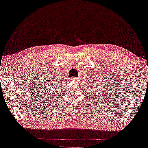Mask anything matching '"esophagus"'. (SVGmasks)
I'll use <instances>...</instances> for the list:
<instances>
[{
  "mask_svg": "<svg viewBox=\"0 0 148 148\" xmlns=\"http://www.w3.org/2000/svg\"><path fill=\"white\" fill-rule=\"evenodd\" d=\"M71 80L72 81H77L78 80V78L77 77H71Z\"/></svg>",
  "mask_w": 148,
  "mask_h": 148,
  "instance_id": "1",
  "label": "esophagus"
}]
</instances>
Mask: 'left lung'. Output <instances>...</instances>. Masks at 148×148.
<instances>
[{"instance_id":"left-lung-1","label":"left lung","mask_w":148,"mask_h":148,"mask_svg":"<svg viewBox=\"0 0 148 148\" xmlns=\"http://www.w3.org/2000/svg\"><path fill=\"white\" fill-rule=\"evenodd\" d=\"M90 81H92V82H94V83H93V85L92 86H91L92 85V84H88V85H86V87H87V88H94V85H96V82L95 81H92V79H90ZM96 83L97 84H98V82H96ZM99 83H100V82H99ZM96 86H98V84H96ZM91 94V92H90V93H89L88 94Z\"/></svg>"}]
</instances>
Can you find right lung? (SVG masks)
Segmentation results:
<instances>
[{
    "label": "right lung",
    "instance_id": "add662e5",
    "mask_svg": "<svg viewBox=\"0 0 148 148\" xmlns=\"http://www.w3.org/2000/svg\"><path fill=\"white\" fill-rule=\"evenodd\" d=\"M58 80H57V81H50V84H51V86H52V88H56V86H59L58 85H60V84H58V85L57 84H58ZM50 84H49V85H50ZM58 88H59V87H58ZM54 91H52V90H50V89H48V88H47H47H44V90H42V98H45V100H47L48 98H50V96H52V95H54ZM54 96H56V97L55 98H56V95H54ZM55 99V98H54Z\"/></svg>",
    "mask_w": 148,
    "mask_h": 148
}]
</instances>
